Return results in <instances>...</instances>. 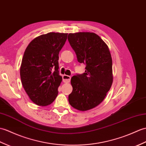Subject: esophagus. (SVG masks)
I'll return each mask as SVG.
<instances>
[{"label":"esophagus","mask_w":146,"mask_h":146,"mask_svg":"<svg viewBox=\"0 0 146 146\" xmlns=\"http://www.w3.org/2000/svg\"><path fill=\"white\" fill-rule=\"evenodd\" d=\"M63 78V81L64 83H69L71 80V76H68V75H66V74H64L62 76Z\"/></svg>","instance_id":"34e87169"}]
</instances>
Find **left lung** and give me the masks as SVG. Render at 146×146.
<instances>
[{"instance_id": "8db88e82", "label": "left lung", "mask_w": 146, "mask_h": 146, "mask_svg": "<svg viewBox=\"0 0 146 146\" xmlns=\"http://www.w3.org/2000/svg\"><path fill=\"white\" fill-rule=\"evenodd\" d=\"M68 40L77 60L86 65L85 73L72 76L68 101L75 109L85 111L98 106L106 97L113 81V62L109 48L93 32L69 33Z\"/></svg>"}]
</instances>
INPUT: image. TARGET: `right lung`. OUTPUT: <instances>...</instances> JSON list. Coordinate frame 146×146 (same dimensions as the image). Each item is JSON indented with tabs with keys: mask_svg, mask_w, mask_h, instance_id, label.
Masks as SVG:
<instances>
[{
	"mask_svg": "<svg viewBox=\"0 0 146 146\" xmlns=\"http://www.w3.org/2000/svg\"><path fill=\"white\" fill-rule=\"evenodd\" d=\"M68 33L50 32L36 37L23 54L20 78L23 88L32 102L38 106L52 104L58 93L62 81L59 74V52Z\"/></svg>",
	"mask_w": 146,
	"mask_h": 146,
	"instance_id": "obj_1",
	"label": "right lung"
}]
</instances>
